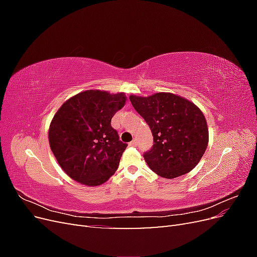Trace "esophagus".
Wrapping results in <instances>:
<instances>
[{"label":"esophagus","instance_id":"34e87169","mask_svg":"<svg viewBox=\"0 0 257 257\" xmlns=\"http://www.w3.org/2000/svg\"><path fill=\"white\" fill-rule=\"evenodd\" d=\"M130 145H131V146H133V147H136V146H137V139H136V138H134L133 141H132V142L130 143Z\"/></svg>","mask_w":257,"mask_h":257}]
</instances>
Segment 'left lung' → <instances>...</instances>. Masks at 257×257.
Masks as SVG:
<instances>
[{
	"mask_svg": "<svg viewBox=\"0 0 257 257\" xmlns=\"http://www.w3.org/2000/svg\"><path fill=\"white\" fill-rule=\"evenodd\" d=\"M135 110L149 125L153 146L144 153L155 174L174 179L195 167L207 149V121L199 108L173 93H155L143 97L131 95Z\"/></svg>",
	"mask_w": 257,
	"mask_h": 257,
	"instance_id": "1",
	"label": "left lung"
}]
</instances>
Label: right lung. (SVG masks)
Masks as SVG:
<instances>
[{
  "instance_id": "1",
  "label": "right lung",
  "mask_w": 257,
  "mask_h": 257,
  "mask_svg": "<svg viewBox=\"0 0 257 257\" xmlns=\"http://www.w3.org/2000/svg\"><path fill=\"white\" fill-rule=\"evenodd\" d=\"M125 94L88 90L67 99L54 114L49 145L62 169L84 185L103 184L119 167L127 147L111 126Z\"/></svg>"
}]
</instances>
